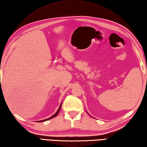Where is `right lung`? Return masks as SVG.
<instances>
[{
  "instance_id": "obj_1",
  "label": "right lung",
  "mask_w": 147,
  "mask_h": 147,
  "mask_svg": "<svg viewBox=\"0 0 147 147\" xmlns=\"http://www.w3.org/2000/svg\"><path fill=\"white\" fill-rule=\"evenodd\" d=\"M61 107H62V103L60 104V107H59V108H58V111H57V113H56L54 114V115H53L51 117H50L49 118H47V119H43V120H40V121H37V122H42V121H47V120H49V119H52V118H55V117L56 116H57V114H58V113H59V111H60V109H61Z\"/></svg>"
}]
</instances>
